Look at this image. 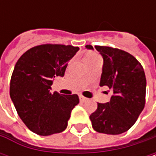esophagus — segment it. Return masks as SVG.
Masks as SVG:
<instances>
[{
    "label": "esophagus",
    "instance_id": "esophagus-1",
    "mask_svg": "<svg viewBox=\"0 0 156 156\" xmlns=\"http://www.w3.org/2000/svg\"><path fill=\"white\" fill-rule=\"evenodd\" d=\"M79 100H80L81 102H86V101L87 100V98H86L83 97V96H79Z\"/></svg>",
    "mask_w": 156,
    "mask_h": 156
}]
</instances>
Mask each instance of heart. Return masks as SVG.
Instances as JSON below:
<instances>
[{
	"label": "heart",
	"mask_w": 156,
	"mask_h": 156,
	"mask_svg": "<svg viewBox=\"0 0 156 156\" xmlns=\"http://www.w3.org/2000/svg\"><path fill=\"white\" fill-rule=\"evenodd\" d=\"M93 56H96V55H94V54H87L86 56V58H87V57H93Z\"/></svg>",
	"instance_id": "b5f03b06"
}]
</instances>
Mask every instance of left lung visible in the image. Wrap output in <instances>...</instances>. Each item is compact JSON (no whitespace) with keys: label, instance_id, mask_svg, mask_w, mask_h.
Instances as JSON below:
<instances>
[{"label":"left lung","instance_id":"obj_1","mask_svg":"<svg viewBox=\"0 0 156 156\" xmlns=\"http://www.w3.org/2000/svg\"><path fill=\"white\" fill-rule=\"evenodd\" d=\"M87 49H94L87 45ZM104 63L100 87L112 90L110 101L98 103L89 116L95 131L108 135L126 132L136 122L145 104L146 78L137 59L119 48L95 46Z\"/></svg>","mask_w":156,"mask_h":156}]
</instances>
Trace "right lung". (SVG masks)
<instances>
[{
	"mask_svg": "<svg viewBox=\"0 0 156 156\" xmlns=\"http://www.w3.org/2000/svg\"><path fill=\"white\" fill-rule=\"evenodd\" d=\"M79 48L45 44L27 50L17 61L10 85L11 99L26 126L40 136L64 131L78 95L51 92L55 77H63Z\"/></svg>",
	"mask_w": 156,
	"mask_h": 156,
	"instance_id": "1",
	"label": "right lung"
}]
</instances>
